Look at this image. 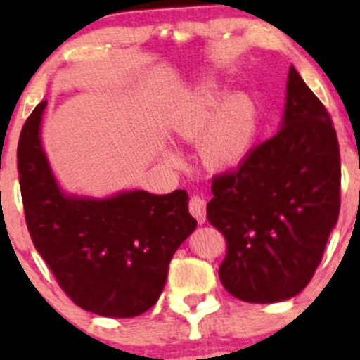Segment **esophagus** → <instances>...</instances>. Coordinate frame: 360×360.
<instances>
[{"instance_id":"1","label":"esophagus","mask_w":360,"mask_h":360,"mask_svg":"<svg viewBox=\"0 0 360 360\" xmlns=\"http://www.w3.org/2000/svg\"><path fill=\"white\" fill-rule=\"evenodd\" d=\"M189 212L200 223H205L206 220V201L203 196H191L189 198Z\"/></svg>"}]
</instances>
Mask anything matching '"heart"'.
Instances as JSON below:
<instances>
[{
    "label": "heart",
    "mask_w": 360,
    "mask_h": 360,
    "mask_svg": "<svg viewBox=\"0 0 360 360\" xmlns=\"http://www.w3.org/2000/svg\"><path fill=\"white\" fill-rule=\"evenodd\" d=\"M223 91L206 84L177 110L172 128L181 139L193 140L203 133L205 159L213 166H230L245 154L255 128V113L245 96L229 98L221 107ZM174 160L176 155L171 154Z\"/></svg>",
    "instance_id": "heart-1"
}]
</instances>
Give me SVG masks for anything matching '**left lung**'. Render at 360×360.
<instances>
[{
	"label": "left lung",
	"mask_w": 360,
	"mask_h": 360,
	"mask_svg": "<svg viewBox=\"0 0 360 360\" xmlns=\"http://www.w3.org/2000/svg\"><path fill=\"white\" fill-rule=\"evenodd\" d=\"M283 127L212 179L206 218L226 240L221 284L247 303L308 286L340 212V152L328 111L291 65Z\"/></svg>",
	"instance_id": "obj_1"
}]
</instances>
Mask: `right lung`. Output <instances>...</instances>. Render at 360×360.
Wrapping results in <instances>:
<instances>
[{"label": "right lung", "mask_w": 360, "mask_h": 360, "mask_svg": "<svg viewBox=\"0 0 360 360\" xmlns=\"http://www.w3.org/2000/svg\"><path fill=\"white\" fill-rule=\"evenodd\" d=\"M45 105H37L27 118L16 150L32 242L77 307L110 318L142 315L159 300L177 247L196 229L188 193L65 196L40 146Z\"/></svg>", "instance_id": "obj_1"}]
</instances>
